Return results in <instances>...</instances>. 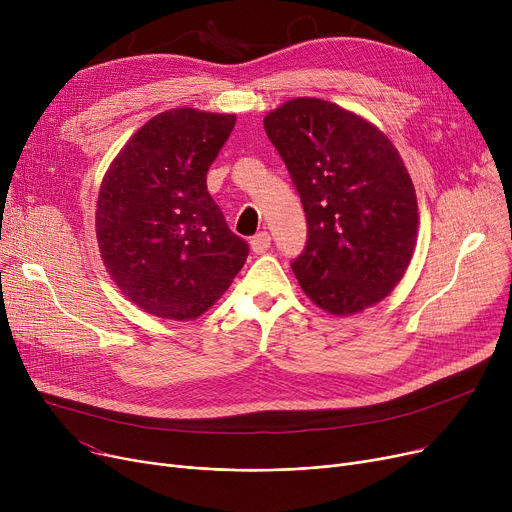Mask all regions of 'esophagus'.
<instances>
[{
  "label": "esophagus",
  "instance_id": "1",
  "mask_svg": "<svg viewBox=\"0 0 512 512\" xmlns=\"http://www.w3.org/2000/svg\"><path fill=\"white\" fill-rule=\"evenodd\" d=\"M270 245H272V236L267 234V232H259V234H255V236L251 238V249H253V253H257V255L267 253V249H270Z\"/></svg>",
  "mask_w": 512,
  "mask_h": 512
}]
</instances>
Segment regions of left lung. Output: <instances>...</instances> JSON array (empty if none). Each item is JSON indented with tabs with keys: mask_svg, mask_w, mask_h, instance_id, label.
<instances>
[{
	"mask_svg": "<svg viewBox=\"0 0 512 512\" xmlns=\"http://www.w3.org/2000/svg\"><path fill=\"white\" fill-rule=\"evenodd\" d=\"M307 215V245L292 261L303 292L332 315L386 299L417 245V195L386 134L344 107L290 99L263 120Z\"/></svg>",
	"mask_w": 512,
	"mask_h": 512,
	"instance_id": "1",
	"label": "left lung"
}]
</instances>
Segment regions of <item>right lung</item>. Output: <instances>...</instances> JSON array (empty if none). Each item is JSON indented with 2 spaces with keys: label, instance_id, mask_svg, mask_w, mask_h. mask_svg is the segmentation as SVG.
<instances>
[{
  "label": "right lung",
  "instance_id": "obj_1",
  "mask_svg": "<svg viewBox=\"0 0 512 512\" xmlns=\"http://www.w3.org/2000/svg\"><path fill=\"white\" fill-rule=\"evenodd\" d=\"M236 124L195 107L161 112L132 134L105 172L95 230L103 265L143 311L203 315L232 284L249 245L207 191V170Z\"/></svg>",
  "mask_w": 512,
  "mask_h": 512
}]
</instances>
